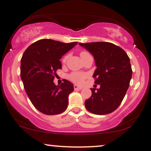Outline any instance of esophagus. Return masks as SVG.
<instances>
[{"instance_id":"1","label":"esophagus","mask_w":151,"mask_h":151,"mask_svg":"<svg viewBox=\"0 0 151 151\" xmlns=\"http://www.w3.org/2000/svg\"><path fill=\"white\" fill-rule=\"evenodd\" d=\"M74 89L75 90H82V87L78 86V85H74Z\"/></svg>"}]
</instances>
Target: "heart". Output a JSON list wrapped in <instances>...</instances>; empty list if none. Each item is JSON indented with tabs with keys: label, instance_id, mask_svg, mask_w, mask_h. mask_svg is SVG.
Wrapping results in <instances>:
<instances>
[{
	"label": "heart",
	"instance_id": "heart-1",
	"mask_svg": "<svg viewBox=\"0 0 151 151\" xmlns=\"http://www.w3.org/2000/svg\"><path fill=\"white\" fill-rule=\"evenodd\" d=\"M89 54V53L86 52V51H82L80 53V56H82V55ZM67 57L66 56L65 58H64V61H65L67 60ZM87 77V74L85 73H82V72H73L69 76V80H71L72 82H73L74 83L76 84H82L83 83L84 80H85V78Z\"/></svg>",
	"mask_w": 151,
	"mask_h": 151
}]
</instances>
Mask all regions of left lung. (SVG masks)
<instances>
[{"label":"left lung","instance_id":"1","mask_svg":"<svg viewBox=\"0 0 151 151\" xmlns=\"http://www.w3.org/2000/svg\"><path fill=\"white\" fill-rule=\"evenodd\" d=\"M93 55L96 69L93 77L99 88H91V96L84 102L89 112L105 115L117 109L124 98L132 77L127 53L113 43H79Z\"/></svg>","mask_w":151,"mask_h":151}]
</instances>
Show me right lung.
<instances>
[{
    "label": "right lung",
    "instance_id": "right-lung-1",
    "mask_svg": "<svg viewBox=\"0 0 151 151\" xmlns=\"http://www.w3.org/2000/svg\"><path fill=\"white\" fill-rule=\"evenodd\" d=\"M78 44L42 39L30 45L20 60V77L24 90L37 110L46 115H58L68 106L69 95L73 84L67 80L60 85L53 82L60 59Z\"/></svg>",
    "mask_w": 151,
    "mask_h": 151
}]
</instances>
